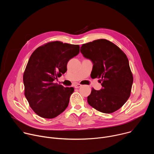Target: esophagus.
I'll return each mask as SVG.
<instances>
[{
    "instance_id": "obj_1",
    "label": "esophagus",
    "mask_w": 154,
    "mask_h": 154,
    "mask_svg": "<svg viewBox=\"0 0 154 154\" xmlns=\"http://www.w3.org/2000/svg\"><path fill=\"white\" fill-rule=\"evenodd\" d=\"M81 86H82V85H80V84H79V83H76V84H75V85H74L75 88H80Z\"/></svg>"
}]
</instances>
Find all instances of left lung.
Wrapping results in <instances>:
<instances>
[{"label":"left lung","instance_id":"obj_1","mask_svg":"<svg viewBox=\"0 0 154 154\" xmlns=\"http://www.w3.org/2000/svg\"><path fill=\"white\" fill-rule=\"evenodd\" d=\"M80 52L93 61L92 76L100 79L103 87L99 91L93 88L88 103L102 113L116 112L129 98L134 82L126 55L105 39L83 44Z\"/></svg>","mask_w":154,"mask_h":154}]
</instances>
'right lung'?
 I'll return each mask as SVG.
<instances>
[{
  "instance_id": "1",
  "label": "right lung",
  "mask_w": 154,
  "mask_h": 154,
  "mask_svg": "<svg viewBox=\"0 0 154 154\" xmlns=\"http://www.w3.org/2000/svg\"><path fill=\"white\" fill-rule=\"evenodd\" d=\"M79 49V45L56 41L38 47L31 55L23 75L24 94L38 116L52 119L68 107L74 88L54 81L66 72L68 61Z\"/></svg>"
}]
</instances>
